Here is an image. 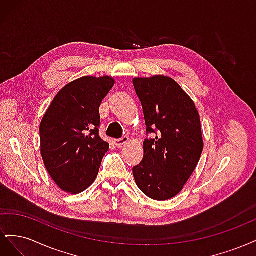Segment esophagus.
Listing matches in <instances>:
<instances>
[{
    "mask_svg": "<svg viewBox=\"0 0 256 256\" xmlns=\"http://www.w3.org/2000/svg\"><path fill=\"white\" fill-rule=\"evenodd\" d=\"M128 142H129V138L127 136H124L120 138H116V140H114V144L118 147H122V145H125Z\"/></svg>",
    "mask_w": 256,
    "mask_h": 256,
    "instance_id": "esophagus-1",
    "label": "esophagus"
}]
</instances>
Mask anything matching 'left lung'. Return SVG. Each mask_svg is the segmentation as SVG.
Here are the masks:
<instances>
[{
  "label": "left lung",
  "instance_id": "1",
  "mask_svg": "<svg viewBox=\"0 0 256 256\" xmlns=\"http://www.w3.org/2000/svg\"><path fill=\"white\" fill-rule=\"evenodd\" d=\"M146 134L143 160L134 166L136 186L148 198L166 200L180 193L203 152L198 112L173 79L164 76L136 78Z\"/></svg>",
  "mask_w": 256,
  "mask_h": 256
}]
</instances>
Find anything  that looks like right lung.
<instances>
[{"label": "right lung", "mask_w": 256, "mask_h": 256, "mask_svg": "<svg viewBox=\"0 0 256 256\" xmlns=\"http://www.w3.org/2000/svg\"><path fill=\"white\" fill-rule=\"evenodd\" d=\"M110 76H83L54 97L40 127V152L58 187L76 194L97 177L109 144L99 136V106L113 88Z\"/></svg>", "instance_id": "add662e5"}]
</instances>
